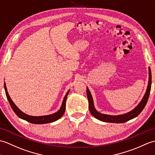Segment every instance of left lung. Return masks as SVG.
I'll list each match as a JSON object with an SVG mask.
<instances>
[{"label": "left lung", "instance_id": "left-lung-1", "mask_svg": "<svg viewBox=\"0 0 155 155\" xmlns=\"http://www.w3.org/2000/svg\"><path fill=\"white\" fill-rule=\"evenodd\" d=\"M149 84H148V87L147 89V91L145 95L143 98V99L139 103V104L137 105L136 107L130 112L125 113L123 115H109L105 114H102V113H99L94 107V101H93L92 96L91 95V93L89 91V89L87 87V99L89 101V111H90L91 114L95 118L97 119L100 121H104V122H109V123H125L129 120L132 119L133 118L136 117L138 116L140 112H141L144 107H145L148 101V99L149 97V94L151 89V71L150 68H149Z\"/></svg>", "mask_w": 155, "mask_h": 155}]
</instances>
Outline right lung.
<instances>
[{"label":"right lung","instance_id":"obj_1","mask_svg":"<svg viewBox=\"0 0 155 155\" xmlns=\"http://www.w3.org/2000/svg\"><path fill=\"white\" fill-rule=\"evenodd\" d=\"M5 89L6 97H7V99H8L10 105L12 107L14 112L16 113V115L19 117L20 118H21L24 120H26V121L30 122L31 123H34V124H44V123H51V122H54L55 121H56V120L59 119L60 118H61V116L64 115V113L65 112V109H66V101L67 99V96L69 94V91H68L67 92L66 96L64 97V99L63 102H62V105H61V108L58 112L54 113V114L49 115L40 116V117H32V116H30V115L25 114V113H22L18 107H17L15 105V104H14L13 101H12V99H10V96L8 94L5 83Z\"/></svg>","mask_w":155,"mask_h":155}]
</instances>
